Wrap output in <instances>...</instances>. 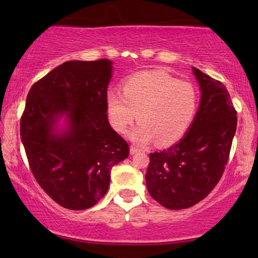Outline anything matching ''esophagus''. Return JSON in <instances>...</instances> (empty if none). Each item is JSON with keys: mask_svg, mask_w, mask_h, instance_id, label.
<instances>
[{"mask_svg": "<svg viewBox=\"0 0 258 258\" xmlns=\"http://www.w3.org/2000/svg\"><path fill=\"white\" fill-rule=\"evenodd\" d=\"M140 151H141V149H139V148L135 147V146H132V147H130V154H132V155L140 153Z\"/></svg>", "mask_w": 258, "mask_h": 258, "instance_id": "esophagus-1", "label": "esophagus"}]
</instances>
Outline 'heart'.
<instances>
[{
    "instance_id": "1",
    "label": "heart",
    "mask_w": 258,
    "mask_h": 258,
    "mask_svg": "<svg viewBox=\"0 0 258 258\" xmlns=\"http://www.w3.org/2000/svg\"><path fill=\"white\" fill-rule=\"evenodd\" d=\"M197 104L199 94L191 83L160 72L136 74L123 83V93L107 94L109 119L116 132L125 134L137 116L140 123L130 137L139 144L177 142L191 125Z\"/></svg>"
}]
</instances>
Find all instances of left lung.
<instances>
[{"instance_id":"obj_1","label":"left lung","mask_w":258,"mask_h":258,"mask_svg":"<svg viewBox=\"0 0 258 258\" xmlns=\"http://www.w3.org/2000/svg\"><path fill=\"white\" fill-rule=\"evenodd\" d=\"M201 103L189 132L168 149L150 154L146 174L150 196L168 209H186L206 199L228 163L237 111L227 88L194 67Z\"/></svg>"}]
</instances>
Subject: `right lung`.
<instances>
[{"instance_id":"add662e5","label":"right lung","mask_w":258,"mask_h":258,"mask_svg":"<svg viewBox=\"0 0 258 258\" xmlns=\"http://www.w3.org/2000/svg\"><path fill=\"white\" fill-rule=\"evenodd\" d=\"M111 64L107 58L64 62L28 93L20 134L30 170L67 209L95 206L109 188L111 168L129 156L126 141L108 122ZM62 115L69 124L57 134Z\"/></svg>"}]
</instances>
